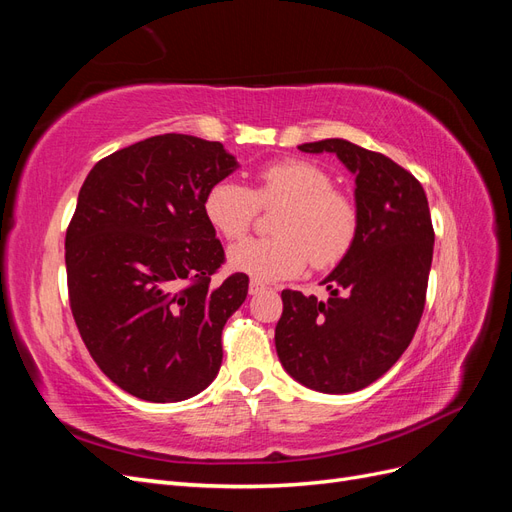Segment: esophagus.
Returning a JSON list of instances; mask_svg holds the SVG:
<instances>
[{
  "label": "esophagus",
  "instance_id": "esophagus-1",
  "mask_svg": "<svg viewBox=\"0 0 512 512\" xmlns=\"http://www.w3.org/2000/svg\"><path fill=\"white\" fill-rule=\"evenodd\" d=\"M269 286L265 284V282H260V280H252L250 282V294H258V292H265Z\"/></svg>",
  "mask_w": 512,
  "mask_h": 512
}]
</instances>
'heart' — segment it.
<instances>
[{
	"mask_svg": "<svg viewBox=\"0 0 512 512\" xmlns=\"http://www.w3.org/2000/svg\"><path fill=\"white\" fill-rule=\"evenodd\" d=\"M333 177L314 162L286 158L256 175L254 190L222 179L205 194L207 222L228 241L250 232L260 207L282 205L275 215L277 235L247 239L230 250V265L258 280L299 275L309 262L331 267L342 260L356 237L359 211L354 200L333 188Z\"/></svg>",
	"mask_w": 512,
	"mask_h": 512,
	"instance_id": "obj_1",
	"label": "heart"
}]
</instances>
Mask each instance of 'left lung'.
Listing matches in <instances>:
<instances>
[{"label": "left lung", "mask_w": 512, "mask_h": 512, "mask_svg": "<svg viewBox=\"0 0 512 512\" xmlns=\"http://www.w3.org/2000/svg\"><path fill=\"white\" fill-rule=\"evenodd\" d=\"M331 151L356 175L359 228L324 280L327 301L282 290L277 356L320 393H354L376 382L410 346L421 322L433 258V224L421 181L378 151L342 138L305 143Z\"/></svg>", "instance_id": "obj_1"}]
</instances>
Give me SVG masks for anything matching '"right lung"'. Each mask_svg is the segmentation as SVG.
I'll return each instance as SVG.
<instances>
[{
    "mask_svg": "<svg viewBox=\"0 0 512 512\" xmlns=\"http://www.w3.org/2000/svg\"><path fill=\"white\" fill-rule=\"evenodd\" d=\"M237 168L222 143L160 134L102 158L66 230L68 299L91 359L126 393L194 397L222 365V329L247 297L203 200Z\"/></svg>",
    "mask_w": 512,
    "mask_h": 512,
    "instance_id": "1",
    "label": "right lung"
}]
</instances>
